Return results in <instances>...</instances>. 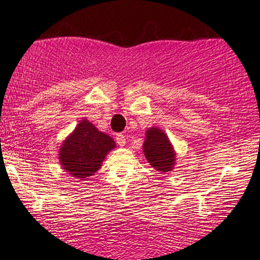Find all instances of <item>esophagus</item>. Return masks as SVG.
Returning <instances> with one entry per match:
<instances>
[{
    "label": "esophagus",
    "mask_w": 260,
    "mask_h": 260,
    "mask_svg": "<svg viewBox=\"0 0 260 260\" xmlns=\"http://www.w3.org/2000/svg\"><path fill=\"white\" fill-rule=\"evenodd\" d=\"M116 143H117V145L124 146L126 145V137H124L122 133L116 134Z\"/></svg>",
    "instance_id": "esophagus-1"
}]
</instances>
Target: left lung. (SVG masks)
<instances>
[{
  "mask_svg": "<svg viewBox=\"0 0 260 260\" xmlns=\"http://www.w3.org/2000/svg\"><path fill=\"white\" fill-rule=\"evenodd\" d=\"M144 152L149 163L158 172H172L175 153L168 137L158 128H150L146 132Z\"/></svg>",
  "mask_w": 260,
  "mask_h": 260,
  "instance_id": "left-lung-1",
  "label": "left lung"
}]
</instances>
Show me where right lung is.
Segmentation results:
<instances>
[{
    "label": "right lung",
    "instance_id": "add662e5",
    "mask_svg": "<svg viewBox=\"0 0 260 260\" xmlns=\"http://www.w3.org/2000/svg\"><path fill=\"white\" fill-rule=\"evenodd\" d=\"M114 147L113 138L100 132L87 120H83L64 140L60 151V162L71 175L86 180L101 168L104 157Z\"/></svg>",
    "mask_w": 260,
    "mask_h": 260
}]
</instances>
